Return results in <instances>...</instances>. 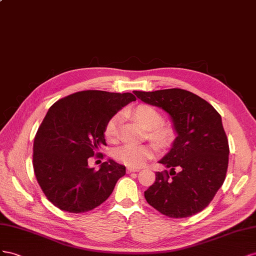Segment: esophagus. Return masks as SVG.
Here are the masks:
<instances>
[{
	"instance_id": "esophagus-1",
	"label": "esophagus",
	"mask_w": 256,
	"mask_h": 256,
	"mask_svg": "<svg viewBox=\"0 0 256 256\" xmlns=\"http://www.w3.org/2000/svg\"><path fill=\"white\" fill-rule=\"evenodd\" d=\"M140 168H136V167H128L126 172H138Z\"/></svg>"
}]
</instances>
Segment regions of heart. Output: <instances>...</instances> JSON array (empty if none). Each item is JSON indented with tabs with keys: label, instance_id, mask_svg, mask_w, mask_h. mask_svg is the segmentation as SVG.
<instances>
[{
	"label": "heart",
	"instance_id": "obj_1",
	"mask_svg": "<svg viewBox=\"0 0 256 256\" xmlns=\"http://www.w3.org/2000/svg\"><path fill=\"white\" fill-rule=\"evenodd\" d=\"M130 112L142 124V128L148 130L149 138L158 144L166 146L174 140L172 128L160 124L162 123V116L154 107L140 104L134 107ZM121 120L122 114H116L107 121L104 128V135L108 142H114L118 140ZM153 153H154V149L150 144H126L116 150L114 156L124 165L130 167H140L152 158Z\"/></svg>",
	"mask_w": 256,
	"mask_h": 256
}]
</instances>
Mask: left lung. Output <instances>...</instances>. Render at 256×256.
I'll return each mask as SVG.
<instances>
[{
	"mask_svg": "<svg viewBox=\"0 0 256 256\" xmlns=\"http://www.w3.org/2000/svg\"><path fill=\"white\" fill-rule=\"evenodd\" d=\"M134 94L168 114L177 134L170 150L158 160L170 170L156 174V182L144 191L146 200L170 218L200 212L222 186L228 172L230 148L221 116L208 102L186 90Z\"/></svg>",
	"mask_w": 256,
	"mask_h": 256,
	"instance_id": "obj_1",
	"label": "left lung"
}]
</instances>
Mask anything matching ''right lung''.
Wrapping results in <instances>:
<instances>
[{"mask_svg": "<svg viewBox=\"0 0 256 256\" xmlns=\"http://www.w3.org/2000/svg\"><path fill=\"white\" fill-rule=\"evenodd\" d=\"M134 100L132 93L88 90L49 108L34 138L33 167L42 192L56 207L82 214L110 196L126 166L108 160L96 172L88 158L106 144L107 121Z\"/></svg>", "mask_w": 256, "mask_h": 256, "instance_id": "1", "label": "right lung"}]
</instances>
